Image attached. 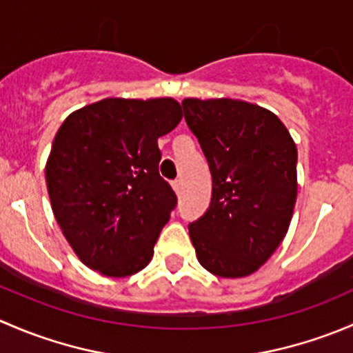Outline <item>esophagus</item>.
I'll list each match as a JSON object with an SVG mask.
<instances>
[{"instance_id": "1", "label": "esophagus", "mask_w": 353, "mask_h": 353, "mask_svg": "<svg viewBox=\"0 0 353 353\" xmlns=\"http://www.w3.org/2000/svg\"><path fill=\"white\" fill-rule=\"evenodd\" d=\"M181 186H183V181H181V179H174L172 181V188H174V191H176V193H179Z\"/></svg>"}]
</instances>
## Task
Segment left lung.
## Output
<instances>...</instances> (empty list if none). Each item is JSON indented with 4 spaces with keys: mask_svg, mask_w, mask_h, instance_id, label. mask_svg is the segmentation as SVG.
I'll use <instances>...</instances> for the list:
<instances>
[{
    "mask_svg": "<svg viewBox=\"0 0 353 353\" xmlns=\"http://www.w3.org/2000/svg\"><path fill=\"white\" fill-rule=\"evenodd\" d=\"M208 160L212 201L190 223L198 261L223 279L254 273L285 237L297 198V148L282 121L232 99H184Z\"/></svg>",
    "mask_w": 353,
    "mask_h": 353,
    "instance_id": "8db88e82",
    "label": "left lung"
}]
</instances>
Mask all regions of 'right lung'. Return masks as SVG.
<instances>
[{
    "label": "right lung",
    "instance_id": "right-lung-1",
    "mask_svg": "<svg viewBox=\"0 0 353 353\" xmlns=\"http://www.w3.org/2000/svg\"><path fill=\"white\" fill-rule=\"evenodd\" d=\"M174 99H104L66 117L46 183L52 212L78 258L105 276L150 263L177 196L159 174L160 137L179 124Z\"/></svg>",
    "mask_w": 353,
    "mask_h": 353
}]
</instances>
